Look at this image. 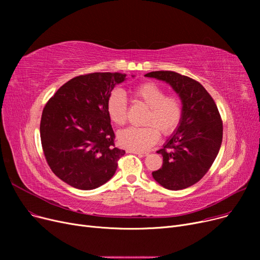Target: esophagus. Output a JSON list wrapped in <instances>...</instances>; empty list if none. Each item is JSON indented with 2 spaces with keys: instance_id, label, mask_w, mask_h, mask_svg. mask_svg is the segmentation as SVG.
<instances>
[{
  "instance_id": "esophagus-1",
  "label": "esophagus",
  "mask_w": 260,
  "mask_h": 260,
  "mask_svg": "<svg viewBox=\"0 0 260 260\" xmlns=\"http://www.w3.org/2000/svg\"><path fill=\"white\" fill-rule=\"evenodd\" d=\"M126 153L128 154H136V155H139V156H144L147 153H143V152H138V151H133V149H127Z\"/></svg>"
}]
</instances>
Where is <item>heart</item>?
Returning <instances> with one entry per match:
<instances>
[{
  "label": "heart",
  "mask_w": 260,
  "mask_h": 260,
  "mask_svg": "<svg viewBox=\"0 0 260 260\" xmlns=\"http://www.w3.org/2000/svg\"><path fill=\"white\" fill-rule=\"evenodd\" d=\"M167 91L152 81L143 82L133 89L134 99L148 107L143 127H128L118 134L121 146L133 151L143 152L152 147L159 139V132L163 136L174 134L183 118V103L179 95ZM107 115L115 124L122 126L127 121L128 104L125 94L115 89L108 95L106 102Z\"/></svg>",
  "instance_id": "1"
}]
</instances>
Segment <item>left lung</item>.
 Here are the masks:
<instances>
[{"mask_svg":"<svg viewBox=\"0 0 260 260\" xmlns=\"http://www.w3.org/2000/svg\"><path fill=\"white\" fill-rule=\"evenodd\" d=\"M149 78L166 81L179 94L183 118L163 148L162 167L154 179L171 190L186 188L208 173L222 142V120L211 94L198 81L170 71L152 72Z\"/></svg>","mask_w":260,"mask_h":260,"instance_id":"obj_1","label":"left lung"}]
</instances>
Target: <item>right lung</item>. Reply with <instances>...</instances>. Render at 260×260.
I'll return each mask as SVG.
<instances>
[{
  "instance_id": "1",
  "label": "right lung",
  "mask_w": 260,
  "mask_h": 260,
  "mask_svg": "<svg viewBox=\"0 0 260 260\" xmlns=\"http://www.w3.org/2000/svg\"><path fill=\"white\" fill-rule=\"evenodd\" d=\"M124 79L119 73L75 77L43 108L40 136L44 156L52 173L67 184L88 190L114 176L125 151L115 146L106 102Z\"/></svg>"
}]
</instances>
